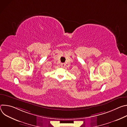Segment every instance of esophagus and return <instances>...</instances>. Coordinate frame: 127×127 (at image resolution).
Masks as SVG:
<instances>
[{"mask_svg": "<svg viewBox=\"0 0 127 127\" xmlns=\"http://www.w3.org/2000/svg\"><path fill=\"white\" fill-rule=\"evenodd\" d=\"M65 66V63H61V66L62 67H64Z\"/></svg>", "mask_w": 127, "mask_h": 127, "instance_id": "34e87169", "label": "esophagus"}]
</instances>
